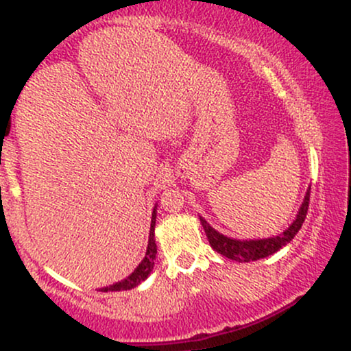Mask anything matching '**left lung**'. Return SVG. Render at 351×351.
<instances>
[{"instance_id": "1", "label": "left lung", "mask_w": 351, "mask_h": 351, "mask_svg": "<svg viewBox=\"0 0 351 351\" xmlns=\"http://www.w3.org/2000/svg\"><path fill=\"white\" fill-rule=\"evenodd\" d=\"M308 201H310V189L305 195L304 203L297 215V219L293 221L292 226H289L287 231H284V234H279L276 237H269V239H259V241H237L226 237L219 232L215 231L203 217H199L201 224H203L204 232H206L209 244L215 249L216 252L223 254L228 259L237 261V263H251V261L263 259V257L271 256V254L277 252L279 249L284 247L285 244H289L295 237L297 232L300 231L302 224H304L305 217H307L308 211Z\"/></svg>"}]
</instances>
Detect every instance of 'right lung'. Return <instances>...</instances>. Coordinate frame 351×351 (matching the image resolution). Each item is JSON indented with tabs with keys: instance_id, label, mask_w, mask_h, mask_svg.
<instances>
[{
	"instance_id": "1",
	"label": "right lung",
	"mask_w": 351,
	"mask_h": 351,
	"mask_svg": "<svg viewBox=\"0 0 351 351\" xmlns=\"http://www.w3.org/2000/svg\"><path fill=\"white\" fill-rule=\"evenodd\" d=\"M155 217L156 213L153 209V215H152V226H150V237H148V247H147V254H145L143 261L138 264V267L135 269L127 279L122 282H117V284L110 285V287H104L102 292H117V291H130V289L136 287L140 282H143L148 277V274L152 272L153 265H155V257H156V244H155Z\"/></svg>"
}]
</instances>
